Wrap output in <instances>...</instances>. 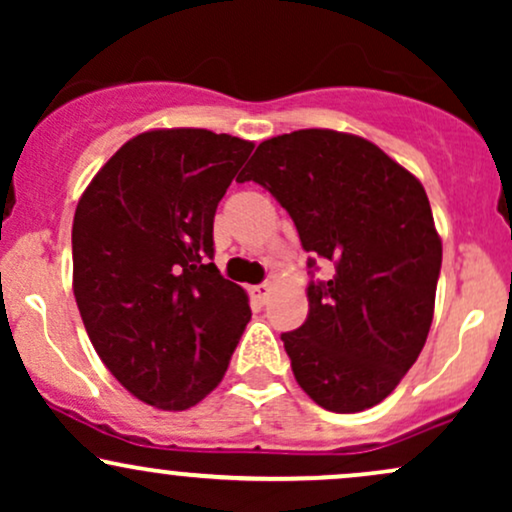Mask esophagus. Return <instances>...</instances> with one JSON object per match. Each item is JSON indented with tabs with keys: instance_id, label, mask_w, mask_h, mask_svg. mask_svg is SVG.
I'll use <instances>...</instances> for the list:
<instances>
[{
	"instance_id": "34e87169",
	"label": "esophagus",
	"mask_w": 512,
	"mask_h": 512,
	"mask_svg": "<svg viewBox=\"0 0 512 512\" xmlns=\"http://www.w3.org/2000/svg\"><path fill=\"white\" fill-rule=\"evenodd\" d=\"M250 296H252V301H255V303L264 305V303L269 301V296H272V286H269V284L252 286V289H250Z\"/></svg>"
}]
</instances>
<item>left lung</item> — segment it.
Here are the masks:
<instances>
[{"mask_svg": "<svg viewBox=\"0 0 512 512\" xmlns=\"http://www.w3.org/2000/svg\"><path fill=\"white\" fill-rule=\"evenodd\" d=\"M240 182L272 192L334 274L308 284V317L281 334L293 375L322 409L354 414L390 395L424 349L443 245L426 190L354 134L298 129L257 146Z\"/></svg>", "mask_w": 512, "mask_h": 512, "instance_id": "left-lung-1", "label": "left lung"}]
</instances>
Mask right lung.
<instances>
[{"label": "right lung", "instance_id": "1", "mask_svg": "<svg viewBox=\"0 0 512 512\" xmlns=\"http://www.w3.org/2000/svg\"><path fill=\"white\" fill-rule=\"evenodd\" d=\"M252 142L151 129L122 146L79 199L74 298L105 368L151 407H195L221 383L250 322L245 291L214 260V214Z\"/></svg>", "mask_w": 512, "mask_h": 512}]
</instances>
